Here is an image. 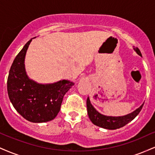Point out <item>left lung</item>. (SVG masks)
Returning <instances> with one entry per match:
<instances>
[{
  "label": "left lung",
  "mask_w": 155,
  "mask_h": 155,
  "mask_svg": "<svg viewBox=\"0 0 155 155\" xmlns=\"http://www.w3.org/2000/svg\"><path fill=\"white\" fill-rule=\"evenodd\" d=\"M133 49L138 55H140V57L142 56L138 47H133ZM143 104L144 103H143L141 106L128 114L120 117H113L106 116V115L101 114L92 106L90 102V97H88L87 99V114L90 120L95 125L108 130H116L124 127V125L128 124L140 113V110L143 108Z\"/></svg>",
  "instance_id": "8db88e82"
}]
</instances>
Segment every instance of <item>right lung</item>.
Masks as SVG:
<instances>
[{"label":"right lung","instance_id":"add662e5","mask_svg":"<svg viewBox=\"0 0 155 155\" xmlns=\"http://www.w3.org/2000/svg\"><path fill=\"white\" fill-rule=\"evenodd\" d=\"M32 40L27 42L11 66L7 90L11 103L21 116L29 122L41 123L56 117L64 95L74 83L63 79L54 83L41 84L28 77L25 58Z\"/></svg>","mask_w":155,"mask_h":155}]
</instances>
